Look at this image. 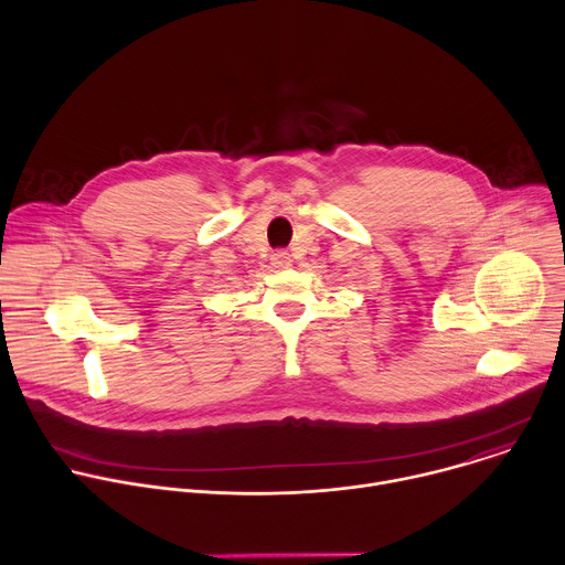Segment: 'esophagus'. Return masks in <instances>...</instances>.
Instances as JSON below:
<instances>
[{
    "mask_svg": "<svg viewBox=\"0 0 565 565\" xmlns=\"http://www.w3.org/2000/svg\"><path fill=\"white\" fill-rule=\"evenodd\" d=\"M273 266H275V268H288V266H290V255H288V253H281V250L275 253V255H273Z\"/></svg>",
    "mask_w": 565,
    "mask_h": 565,
    "instance_id": "1",
    "label": "esophagus"
}]
</instances>
